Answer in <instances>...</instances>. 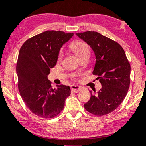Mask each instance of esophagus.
<instances>
[{"instance_id":"esophagus-1","label":"esophagus","mask_w":146,"mask_h":146,"mask_svg":"<svg viewBox=\"0 0 146 146\" xmlns=\"http://www.w3.org/2000/svg\"><path fill=\"white\" fill-rule=\"evenodd\" d=\"M71 90L72 92H73L78 93L81 90V88L80 86H78L73 85L71 86Z\"/></svg>"}]
</instances>
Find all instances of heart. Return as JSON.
<instances>
[{"instance_id": "obj_1", "label": "heart", "mask_w": 146, "mask_h": 146, "mask_svg": "<svg viewBox=\"0 0 146 146\" xmlns=\"http://www.w3.org/2000/svg\"><path fill=\"white\" fill-rule=\"evenodd\" d=\"M72 48L74 50V52L78 56L79 58H81L84 56L89 54L90 53V48L89 46L88 45L87 43H86L85 42L83 41H76L74 42L72 44ZM63 58V51L60 50L59 51L57 57V61L60 62ZM77 76L78 74L75 73L73 74L72 78L74 80H77Z\"/></svg>"}]
</instances>
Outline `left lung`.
Wrapping results in <instances>:
<instances>
[{"mask_svg":"<svg viewBox=\"0 0 146 146\" xmlns=\"http://www.w3.org/2000/svg\"><path fill=\"white\" fill-rule=\"evenodd\" d=\"M90 46L96 54L93 74L102 84L98 92L91 94L84 108L95 115L112 112L122 102L130 84V64L123 48L117 42L95 31L76 33Z\"/></svg>","mask_w":146,"mask_h":146,"instance_id":"obj_1","label":"left lung"}]
</instances>
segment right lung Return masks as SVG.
Instances as JSON below:
<instances>
[{
    "instance_id": "right-lung-1",
    "label": "right lung",
    "mask_w": 146,
    "mask_h": 146,
    "mask_svg": "<svg viewBox=\"0 0 146 146\" xmlns=\"http://www.w3.org/2000/svg\"><path fill=\"white\" fill-rule=\"evenodd\" d=\"M74 33L47 31L25 42L17 64L18 88L24 102L34 114L53 118L63 110L65 100L70 95L66 85L51 86L47 75L56 65L59 50Z\"/></svg>"
}]
</instances>
